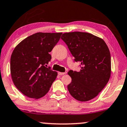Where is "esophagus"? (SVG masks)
Masks as SVG:
<instances>
[{
  "instance_id": "34e87169",
  "label": "esophagus",
  "mask_w": 127,
  "mask_h": 127,
  "mask_svg": "<svg viewBox=\"0 0 127 127\" xmlns=\"http://www.w3.org/2000/svg\"><path fill=\"white\" fill-rule=\"evenodd\" d=\"M67 72H58V74H59V75H63V74H66Z\"/></svg>"
}]
</instances>
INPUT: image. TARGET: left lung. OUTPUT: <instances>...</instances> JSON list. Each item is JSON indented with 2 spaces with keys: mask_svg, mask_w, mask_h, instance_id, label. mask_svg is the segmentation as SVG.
Listing matches in <instances>:
<instances>
[{
  "mask_svg": "<svg viewBox=\"0 0 127 127\" xmlns=\"http://www.w3.org/2000/svg\"><path fill=\"white\" fill-rule=\"evenodd\" d=\"M67 45L74 61L80 63L79 71L70 70L71 82L68 92L76 100L86 102L102 91L111 73V54L105 42L90 33H64L61 37Z\"/></svg>",
  "mask_w": 127,
  "mask_h": 127,
  "instance_id": "1",
  "label": "left lung"
}]
</instances>
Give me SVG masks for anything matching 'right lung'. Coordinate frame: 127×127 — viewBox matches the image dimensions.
<instances>
[{"mask_svg":"<svg viewBox=\"0 0 127 127\" xmlns=\"http://www.w3.org/2000/svg\"><path fill=\"white\" fill-rule=\"evenodd\" d=\"M62 32H37L18 44L10 57V74L15 86L24 95L39 99L45 96L57 73L46 67L50 53L59 42Z\"/></svg>","mask_w":127,"mask_h":127,"instance_id":"obj_1","label":"right lung"}]
</instances>
